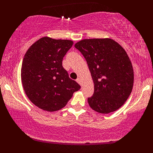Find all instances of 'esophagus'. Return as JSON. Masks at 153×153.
I'll use <instances>...</instances> for the list:
<instances>
[{"instance_id": "34e87169", "label": "esophagus", "mask_w": 153, "mask_h": 153, "mask_svg": "<svg viewBox=\"0 0 153 153\" xmlns=\"http://www.w3.org/2000/svg\"><path fill=\"white\" fill-rule=\"evenodd\" d=\"M76 82L78 83H79V84H81V79L80 78H78V79H76Z\"/></svg>"}]
</instances>
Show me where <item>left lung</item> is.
I'll return each mask as SVG.
<instances>
[{
  "label": "left lung",
  "instance_id": "left-lung-1",
  "mask_svg": "<svg viewBox=\"0 0 153 153\" xmlns=\"http://www.w3.org/2000/svg\"><path fill=\"white\" fill-rule=\"evenodd\" d=\"M74 47L82 53L94 82L89 106L100 114L121 107L131 93L134 71L125 49L111 39H85Z\"/></svg>",
  "mask_w": 153,
  "mask_h": 153
}]
</instances>
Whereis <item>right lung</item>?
I'll use <instances>...</instances> for the list:
<instances>
[{"label": "right lung", "mask_w": 153, "mask_h": 153, "mask_svg": "<svg viewBox=\"0 0 153 153\" xmlns=\"http://www.w3.org/2000/svg\"><path fill=\"white\" fill-rule=\"evenodd\" d=\"M73 42L42 37L31 45L23 60L21 76L25 93L42 109H61L81 86L69 77L62 62Z\"/></svg>", "instance_id": "add662e5"}]
</instances>
